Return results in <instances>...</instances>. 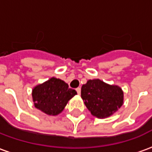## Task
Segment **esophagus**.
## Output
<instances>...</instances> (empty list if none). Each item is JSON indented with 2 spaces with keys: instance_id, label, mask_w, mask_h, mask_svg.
I'll list each match as a JSON object with an SVG mask.
<instances>
[{
  "instance_id": "34e87169",
  "label": "esophagus",
  "mask_w": 152,
  "mask_h": 152,
  "mask_svg": "<svg viewBox=\"0 0 152 152\" xmlns=\"http://www.w3.org/2000/svg\"><path fill=\"white\" fill-rule=\"evenodd\" d=\"M76 92H77V94H80V87L76 88Z\"/></svg>"
}]
</instances>
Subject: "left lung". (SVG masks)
<instances>
[{
  "label": "left lung",
  "mask_w": 152,
  "mask_h": 152,
  "mask_svg": "<svg viewBox=\"0 0 152 152\" xmlns=\"http://www.w3.org/2000/svg\"><path fill=\"white\" fill-rule=\"evenodd\" d=\"M81 98L90 113L96 117H109L124 103V92L117 86L101 80H89L81 87Z\"/></svg>",
  "instance_id": "8db88e82"
}]
</instances>
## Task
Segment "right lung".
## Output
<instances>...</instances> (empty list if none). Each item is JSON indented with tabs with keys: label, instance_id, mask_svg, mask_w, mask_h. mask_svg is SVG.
Listing matches in <instances>:
<instances>
[{
	"label": "right lung",
	"instance_id": "obj_1",
	"mask_svg": "<svg viewBox=\"0 0 152 152\" xmlns=\"http://www.w3.org/2000/svg\"><path fill=\"white\" fill-rule=\"evenodd\" d=\"M75 89H69L63 80L52 77L32 89L34 106L50 115H57L63 112L70 99L76 95Z\"/></svg>",
	"mask_w": 152,
	"mask_h": 152
}]
</instances>
